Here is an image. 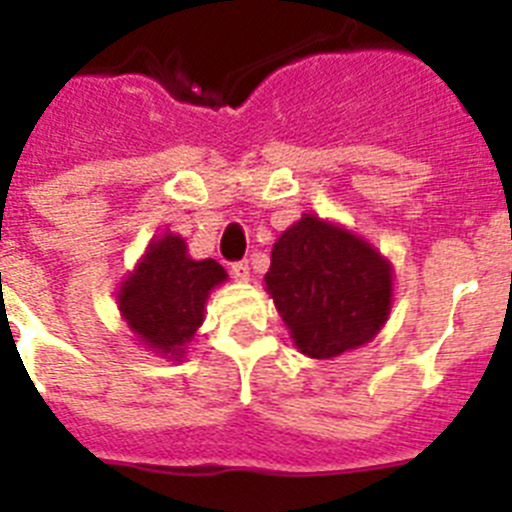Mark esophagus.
Listing matches in <instances>:
<instances>
[{"label": "esophagus", "mask_w": 512, "mask_h": 512, "mask_svg": "<svg viewBox=\"0 0 512 512\" xmlns=\"http://www.w3.org/2000/svg\"><path fill=\"white\" fill-rule=\"evenodd\" d=\"M230 274H233V279H238V282H246V279L251 277L248 261H235V264H230Z\"/></svg>", "instance_id": "34e87169"}]
</instances>
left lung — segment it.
Instances as JSON below:
<instances>
[{
	"mask_svg": "<svg viewBox=\"0 0 512 512\" xmlns=\"http://www.w3.org/2000/svg\"><path fill=\"white\" fill-rule=\"evenodd\" d=\"M264 282L297 348L312 359L364 346L390 315V264L312 215L279 235Z\"/></svg>",
	"mask_w": 512,
	"mask_h": 512,
	"instance_id": "obj_1",
	"label": "left lung"
}]
</instances>
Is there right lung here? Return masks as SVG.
I'll return each mask as SVG.
<instances>
[{"mask_svg": "<svg viewBox=\"0 0 512 512\" xmlns=\"http://www.w3.org/2000/svg\"><path fill=\"white\" fill-rule=\"evenodd\" d=\"M228 277L217 261H194L179 235L148 246L133 277L120 289V312L130 330L161 354L182 356L202 325L210 289Z\"/></svg>", "mask_w": 512, "mask_h": 512, "instance_id": "1", "label": "right lung"}]
</instances>
